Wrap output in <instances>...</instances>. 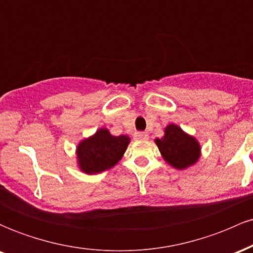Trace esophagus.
<instances>
[{"label":"esophagus","instance_id":"34e87169","mask_svg":"<svg viewBox=\"0 0 253 253\" xmlns=\"http://www.w3.org/2000/svg\"><path fill=\"white\" fill-rule=\"evenodd\" d=\"M134 138L139 139V140H146V139H149V134L146 132H135Z\"/></svg>","mask_w":253,"mask_h":253}]
</instances>
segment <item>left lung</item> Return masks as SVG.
Listing matches in <instances>:
<instances>
[{
  "label": "left lung",
  "instance_id": "8db88e82",
  "mask_svg": "<svg viewBox=\"0 0 253 253\" xmlns=\"http://www.w3.org/2000/svg\"><path fill=\"white\" fill-rule=\"evenodd\" d=\"M155 141L164 161L175 169H187L195 164L201 156L199 141L177 125L170 124L165 127L163 138H157Z\"/></svg>",
  "mask_w": 253,
  "mask_h": 253
}]
</instances>
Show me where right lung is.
Segmentation results:
<instances>
[{
    "instance_id": "1",
    "label": "right lung",
    "mask_w": 253,
    "mask_h": 253,
    "mask_svg": "<svg viewBox=\"0 0 253 253\" xmlns=\"http://www.w3.org/2000/svg\"><path fill=\"white\" fill-rule=\"evenodd\" d=\"M130 139L127 135H112L107 128H100L94 135L78 144V168L88 175L102 172L119 163Z\"/></svg>"
}]
</instances>
